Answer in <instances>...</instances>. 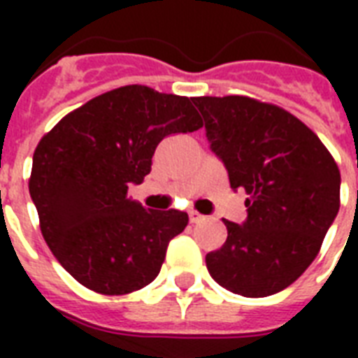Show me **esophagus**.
I'll list each match as a JSON object with an SVG mask.
<instances>
[{
	"mask_svg": "<svg viewBox=\"0 0 358 358\" xmlns=\"http://www.w3.org/2000/svg\"><path fill=\"white\" fill-rule=\"evenodd\" d=\"M202 219H204V215H201V213L195 212V210H189V221H191V223H201Z\"/></svg>",
	"mask_w": 358,
	"mask_h": 358,
	"instance_id": "1",
	"label": "esophagus"
}]
</instances>
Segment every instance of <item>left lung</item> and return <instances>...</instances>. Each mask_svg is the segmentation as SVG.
<instances>
[{
  "mask_svg": "<svg viewBox=\"0 0 358 358\" xmlns=\"http://www.w3.org/2000/svg\"><path fill=\"white\" fill-rule=\"evenodd\" d=\"M193 103L230 187L249 195L247 219L224 221L229 238L206 255L208 271L245 297L277 294L314 262L338 213V165L310 128L277 106L247 96Z\"/></svg>",
  "mask_w": 358,
  "mask_h": 358,
  "instance_id": "1",
  "label": "left lung"
}]
</instances>
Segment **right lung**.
I'll use <instances>...</instances> for the list:
<instances>
[{"instance_id":"1","label":"right lung","mask_w":358,"mask_h":358,"mask_svg":"<svg viewBox=\"0 0 358 358\" xmlns=\"http://www.w3.org/2000/svg\"><path fill=\"white\" fill-rule=\"evenodd\" d=\"M201 126L189 98L126 85L92 98L42 137L29 195L48 247L78 282L124 295L157 277L169 241L189 217L146 210L128 199V185L150 173L167 135Z\"/></svg>"}]
</instances>
